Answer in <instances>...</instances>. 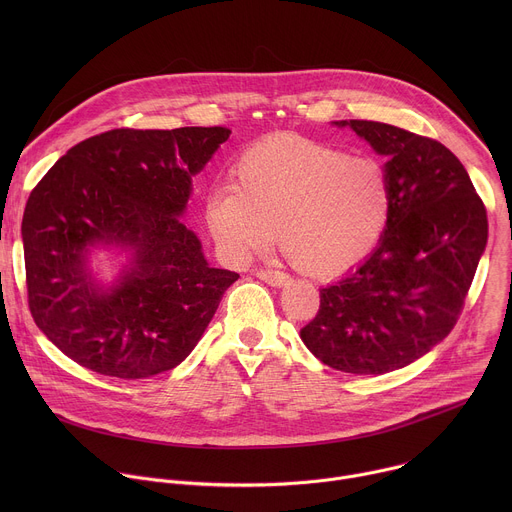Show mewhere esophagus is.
<instances>
[{
	"label": "esophagus",
	"mask_w": 512,
	"mask_h": 512,
	"mask_svg": "<svg viewBox=\"0 0 512 512\" xmlns=\"http://www.w3.org/2000/svg\"><path fill=\"white\" fill-rule=\"evenodd\" d=\"M255 275L273 287H283L289 283V275L283 271H277V269H257Z\"/></svg>",
	"instance_id": "esophagus-1"
}]
</instances>
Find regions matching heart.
Masks as SVG:
<instances>
[{
	"mask_svg": "<svg viewBox=\"0 0 512 512\" xmlns=\"http://www.w3.org/2000/svg\"><path fill=\"white\" fill-rule=\"evenodd\" d=\"M393 208L387 168L302 135L265 137L243 152L233 188L206 200L208 229L231 259L271 245L314 277L340 275L383 239Z\"/></svg>",
	"mask_w": 512,
	"mask_h": 512,
	"instance_id": "obj_1",
	"label": "heart"
}]
</instances>
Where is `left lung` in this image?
Returning a JSON list of instances; mask_svg holds the SVG:
<instances>
[{"instance_id":"1","label":"left lung","mask_w":512,"mask_h":512,"mask_svg":"<svg viewBox=\"0 0 512 512\" xmlns=\"http://www.w3.org/2000/svg\"><path fill=\"white\" fill-rule=\"evenodd\" d=\"M336 125L389 158L393 208L379 247L320 289V310L300 336L336 371L383 375L427 354L456 326L486 247V206L440 141L379 121Z\"/></svg>"}]
</instances>
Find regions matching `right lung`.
<instances>
[{"instance_id": "add662e5", "label": "right lung", "mask_w": 512, "mask_h": 512, "mask_svg": "<svg viewBox=\"0 0 512 512\" xmlns=\"http://www.w3.org/2000/svg\"><path fill=\"white\" fill-rule=\"evenodd\" d=\"M227 127L111 129L70 148L26 202L28 306L81 367L117 379L174 369L196 346L239 273L208 267L180 214L192 176ZM95 242L133 246L136 267L105 292L84 271Z\"/></svg>"}]
</instances>
